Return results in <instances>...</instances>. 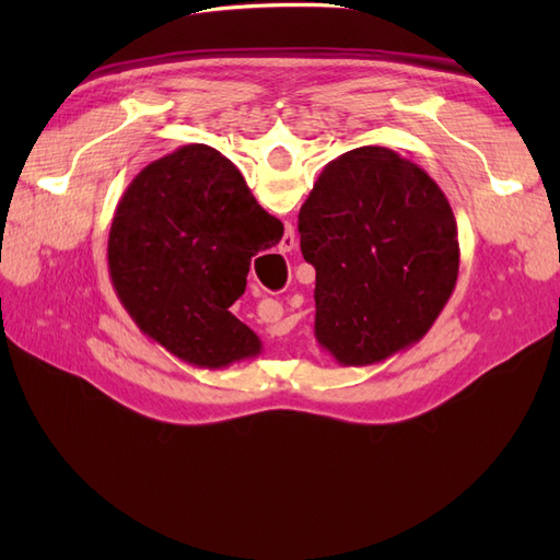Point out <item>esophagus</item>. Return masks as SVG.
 Returning <instances> with one entry per match:
<instances>
[{"label":"esophagus","mask_w":560,"mask_h":560,"mask_svg":"<svg viewBox=\"0 0 560 560\" xmlns=\"http://www.w3.org/2000/svg\"><path fill=\"white\" fill-rule=\"evenodd\" d=\"M294 247H296L294 233H292V231H287V233L282 235V241H280V252H292Z\"/></svg>","instance_id":"1"}]
</instances>
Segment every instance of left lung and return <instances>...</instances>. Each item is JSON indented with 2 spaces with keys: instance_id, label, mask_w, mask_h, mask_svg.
<instances>
[{
  "instance_id": "left-lung-1",
  "label": "left lung",
  "mask_w": 560,
  "mask_h": 560,
  "mask_svg": "<svg viewBox=\"0 0 560 560\" xmlns=\"http://www.w3.org/2000/svg\"><path fill=\"white\" fill-rule=\"evenodd\" d=\"M299 233L315 268V338L343 366L418 343L455 290V214L436 182L393 149L360 147L327 163Z\"/></svg>"
}]
</instances>
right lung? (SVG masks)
Returning <instances> with one entry per match:
<instances>
[{"label": "right lung", "mask_w": 560, "mask_h": 560, "mask_svg": "<svg viewBox=\"0 0 560 560\" xmlns=\"http://www.w3.org/2000/svg\"><path fill=\"white\" fill-rule=\"evenodd\" d=\"M282 222L208 144H186L130 182L114 212L107 261L118 301L149 338L194 366L257 358L259 336L229 308Z\"/></svg>", "instance_id": "obj_1"}]
</instances>
